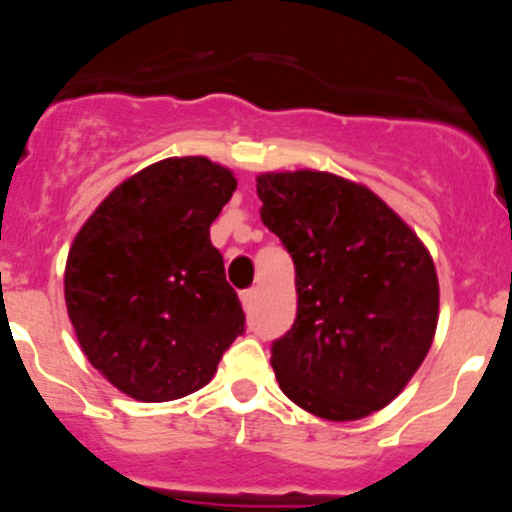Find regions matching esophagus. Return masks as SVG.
Listing matches in <instances>:
<instances>
[{
  "mask_svg": "<svg viewBox=\"0 0 512 512\" xmlns=\"http://www.w3.org/2000/svg\"><path fill=\"white\" fill-rule=\"evenodd\" d=\"M256 301V288H246V291H241V303H244V308H251Z\"/></svg>",
  "mask_w": 512,
  "mask_h": 512,
  "instance_id": "34e87169",
  "label": "esophagus"
}]
</instances>
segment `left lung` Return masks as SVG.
Wrapping results in <instances>:
<instances>
[{
    "label": "left lung",
    "mask_w": 512,
    "mask_h": 512,
    "mask_svg": "<svg viewBox=\"0 0 512 512\" xmlns=\"http://www.w3.org/2000/svg\"><path fill=\"white\" fill-rule=\"evenodd\" d=\"M256 191L296 266V321L271 346L278 386L326 421L381 411L433 343V258L396 211L341 176L261 174Z\"/></svg>",
    "instance_id": "1"
}]
</instances>
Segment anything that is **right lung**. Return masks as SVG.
<instances>
[{
  "label": "right lung",
  "mask_w": 512,
  "mask_h": 512,
  "mask_svg": "<svg viewBox=\"0 0 512 512\" xmlns=\"http://www.w3.org/2000/svg\"><path fill=\"white\" fill-rule=\"evenodd\" d=\"M234 191V174L204 156L164 159L116 186L74 239L72 326L91 366L136 401L204 388L246 331L209 236Z\"/></svg>",
  "instance_id": "add662e5"
}]
</instances>
